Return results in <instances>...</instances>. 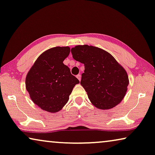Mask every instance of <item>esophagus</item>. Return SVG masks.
I'll list each match as a JSON object with an SVG mask.
<instances>
[{
	"label": "esophagus",
	"instance_id": "obj_1",
	"mask_svg": "<svg viewBox=\"0 0 155 155\" xmlns=\"http://www.w3.org/2000/svg\"><path fill=\"white\" fill-rule=\"evenodd\" d=\"M77 78H78V80L81 81V75H80V74H78V75H77Z\"/></svg>",
	"mask_w": 155,
	"mask_h": 155
}]
</instances>
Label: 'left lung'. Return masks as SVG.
<instances>
[{"label":"left lung","mask_w":155,"mask_h":155,"mask_svg":"<svg viewBox=\"0 0 155 155\" xmlns=\"http://www.w3.org/2000/svg\"><path fill=\"white\" fill-rule=\"evenodd\" d=\"M73 58L84 64L81 85L97 108L109 109L120 103L127 91L129 78L124 68L106 51L88 45L71 49Z\"/></svg>","instance_id":"1"}]
</instances>
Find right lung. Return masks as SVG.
<instances>
[{"mask_svg": "<svg viewBox=\"0 0 155 155\" xmlns=\"http://www.w3.org/2000/svg\"><path fill=\"white\" fill-rule=\"evenodd\" d=\"M70 52L68 47L49 48L38 57L26 76V87L31 100L46 111H59L73 87L79 84L63 63Z\"/></svg>", "mask_w": 155, "mask_h": 155, "instance_id": "right-lung-1", "label": "right lung"}]
</instances>
